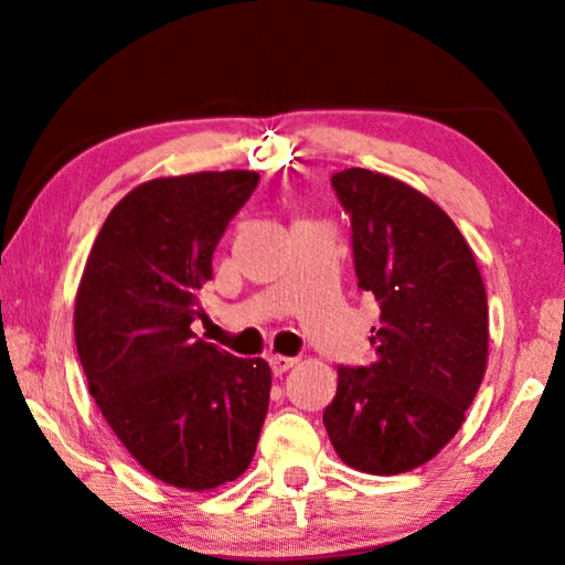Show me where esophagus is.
<instances>
[{"instance_id":"34e87169","label":"esophagus","mask_w":565,"mask_h":565,"mask_svg":"<svg viewBox=\"0 0 565 565\" xmlns=\"http://www.w3.org/2000/svg\"><path fill=\"white\" fill-rule=\"evenodd\" d=\"M294 363H296V359L281 356V353H274V356H269V366H271V371H274V376L286 374V371H289V369L294 366Z\"/></svg>"}]
</instances>
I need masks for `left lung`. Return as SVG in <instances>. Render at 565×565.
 Here are the masks:
<instances>
[{"label":"left lung","mask_w":565,"mask_h":565,"mask_svg":"<svg viewBox=\"0 0 565 565\" xmlns=\"http://www.w3.org/2000/svg\"><path fill=\"white\" fill-rule=\"evenodd\" d=\"M351 218L359 289L381 309L376 361L339 366L323 426L343 463L394 476L431 461L466 418L486 359L489 303L473 252L444 209L369 169L331 177Z\"/></svg>","instance_id":"obj_1"}]
</instances>
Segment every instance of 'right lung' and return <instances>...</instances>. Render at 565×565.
Returning a JSON list of instances; mask_svg holds the SVG:
<instances>
[{
	"mask_svg": "<svg viewBox=\"0 0 565 565\" xmlns=\"http://www.w3.org/2000/svg\"><path fill=\"white\" fill-rule=\"evenodd\" d=\"M256 171L151 179L111 209L84 266L74 339L89 394L124 448L159 481L216 489L252 463L271 369L199 339L218 238Z\"/></svg>",
	"mask_w": 565,
	"mask_h": 565,
	"instance_id": "right-lung-1",
	"label": "right lung"
}]
</instances>
